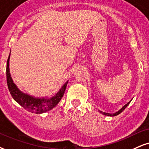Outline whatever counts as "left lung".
<instances>
[{"mask_svg": "<svg viewBox=\"0 0 149 149\" xmlns=\"http://www.w3.org/2000/svg\"><path fill=\"white\" fill-rule=\"evenodd\" d=\"M131 102V101H130V102H128V103H127V104H126L125 106H123V107H122V108H121V109H120V110H119V111H117V112H116V113H113V114H110V113H103V112H102V111H100V113H102L103 114V115H107V116H111V117H113V116H116V115H119V114H120L121 113H122V112L123 111H124V109H125V108H126V107H127V106H128V104H130V102Z\"/></svg>", "mask_w": 149, "mask_h": 149, "instance_id": "left-lung-1", "label": "left lung"}]
</instances>
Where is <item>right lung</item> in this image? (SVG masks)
<instances>
[{
    "instance_id": "1",
    "label": "right lung",
    "mask_w": 149,
    "mask_h": 149,
    "mask_svg": "<svg viewBox=\"0 0 149 149\" xmlns=\"http://www.w3.org/2000/svg\"><path fill=\"white\" fill-rule=\"evenodd\" d=\"M10 54L9 56L8 59L7 61L6 68V75H7V83L8 89L10 92L14 100L18 102L21 106L27 110V111L32 113L41 114L45 113V112L52 109L57 104L60 102L61 98L63 97L64 93H65L66 86H67L68 81L62 86V88L59 90V91L56 93L54 96L50 98H35V97L30 96V95L23 93L19 89L16 87V86L14 84L11 75L10 73Z\"/></svg>"
}]
</instances>
